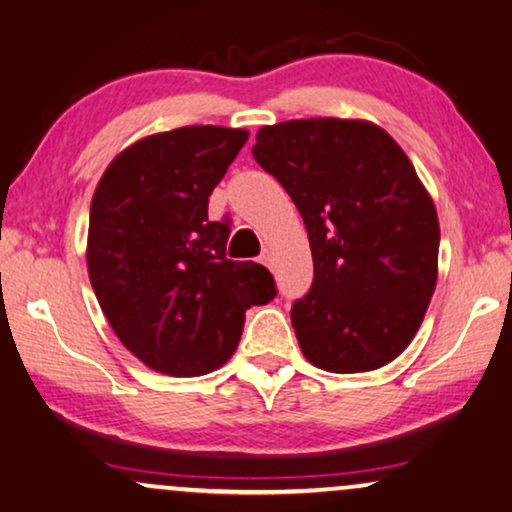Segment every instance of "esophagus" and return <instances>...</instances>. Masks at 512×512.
Listing matches in <instances>:
<instances>
[{"mask_svg": "<svg viewBox=\"0 0 512 512\" xmlns=\"http://www.w3.org/2000/svg\"><path fill=\"white\" fill-rule=\"evenodd\" d=\"M260 260H262V264H264V267H274V257H271V252L269 250H264L262 252V257H260Z\"/></svg>", "mask_w": 512, "mask_h": 512, "instance_id": "esophagus-1", "label": "esophagus"}]
</instances>
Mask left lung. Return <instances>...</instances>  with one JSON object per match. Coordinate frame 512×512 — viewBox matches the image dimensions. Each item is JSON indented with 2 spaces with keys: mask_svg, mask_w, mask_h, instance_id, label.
<instances>
[{
  "mask_svg": "<svg viewBox=\"0 0 512 512\" xmlns=\"http://www.w3.org/2000/svg\"><path fill=\"white\" fill-rule=\"evenodd\" d=\"M252 156L309 234L313 283L290 311L306 360L337 374L391 363L438 281V213L412 161L379 126L351 119L264 126Z\"/></svg>",
  "mask_w": 512,
  "mask_h": 512,
  "instance_id": "obj_1",
  "label": "left lung"
}]
</instances>
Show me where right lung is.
Returning a JSON list of instances; mask_svg holds the SVG:
<instances>
[{"instance_id":"1","label":"right lung","mask_w":512,"mask_h":512,"mask_svg":"<svg viewBox=\"0 0 512 512\" xmlns=\"http://www.w3.org/2000/svg\"><path fill=\"white\" fill-rule=\"evenodd\" d=\"M248 131L185 126L142 138L109 163L88 217V278L121 344L147 367L199 377L227 363L245 311L276 297L257 262L227 260L231 220L208 196Z\"/></svg>"}]
</instances>
